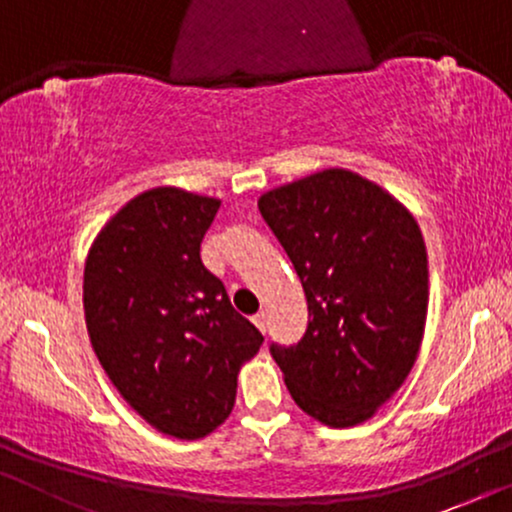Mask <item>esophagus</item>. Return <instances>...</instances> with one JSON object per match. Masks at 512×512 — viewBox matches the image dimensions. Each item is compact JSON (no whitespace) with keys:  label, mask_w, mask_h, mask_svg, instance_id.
Instances as JSON below:
<instances>
[{"label":"esophagus","mask_w":512,"mask_h":512,"mask_svg":"<svg viewBox=\"0 0 512 512\" xmlns=\"http://www.w3.org/2000/svg\"><path fill=\"white\" fill-rule=\"evenodd\" d=\"M252 322H255L257 330H260L262 334L267 332V325H269V322H267V315H264V313H257L255 317H252Z\"/></svg>","instance_id":"obj_1"}]
</instances>
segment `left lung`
Instances as JSON below:
<instances>
[{"mask_svg":"<svg viewBox=\"0 0 512 512\" xmlns=\"http://www.w3.org/2000/svg\"><path fill=\"white\" fill-rule=\"evenodd\" d=\"M308 301L296 344H269L293 402L332 428L370 419L407 380L428 310L419 223L383 187L330 168L257 202Z\"/></svg>","mask_w":512,"mask_h":512,"instance_id":"left-lung-1","label":"left lung"}]
</instances>
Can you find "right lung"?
I'll list each match as a JSON object with an SVG mask.
<instances>
[{
    "label": "right lung",
    "instance_id": "add662e5",
    "mask_svg": "<svg viewBox=\"0 0 512 512\" xmlns=\"http://www.w3.org/2000/svg\"><path fill=\"white\" fill-rule=\"evenodd\" d=\"M219 207L178 187L142 192L105 223L84 272L103 370L142 419L182 440L228 419L238 370L264 342L199 257Z\"/></svg>",
    "mask_w": 512,
    "mask_h": 512
}]
</instances>
